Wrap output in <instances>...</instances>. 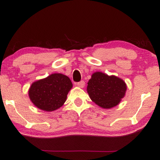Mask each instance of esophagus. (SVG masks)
<instances>
[{
    "mask_svg": "<svg viewBox=\"0 0 160 160\" xmlns=\"http://www.w3.org/2000/svg\"><path fill=\"white\" fill-rule=\"evenodd\" d=\"M77 85L78 87L83 88V87H84V86H85V82H83V81H81V82H77Z\"/></svg>",
    "mask_w": 160,
    "mask_h": 160,
    "instance_id": "34e87169",
    "label": "esophagus"
}]
</instances>
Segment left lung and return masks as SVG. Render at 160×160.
<instances>
[{
  "label": "left lung",
  "mask_w": 160,
  "mask_h": 160,
  "mask_svg": "<svg viewBox=\"0 0 160 160\" xmlns=\"http://www.w3.org/2000/svg\"><path fill=\"white\" fill-rule=\"evenodd\" d=\"M126 83L121 78L102 72L93 73L87 86V92L95 104L104 109L117 106L124 97Z\"/></svg>",
  "instance_id": "obj_1"
}]
</instances>
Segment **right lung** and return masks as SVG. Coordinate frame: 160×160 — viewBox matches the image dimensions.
<instances>
[{"instance_id": "right-lung-1", "label": "right lung", "mask_w": 160, "mask_h": 160, "mask_svg": "<svg viewBox=\"0 0 160 160\" xmlns=\"http://www.w3.org/2000/svg\"><path fill=\"white\" fill-rule=\"evenodd\" d=\"M72 88V83L68 77L61 73H53L32 83L28 94L36 107L44 111L52 112L64 104Z\"/></svg>"}]
</instances>
